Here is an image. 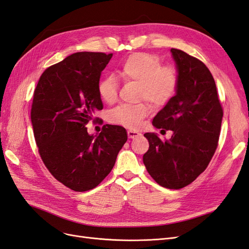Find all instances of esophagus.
<instances>
[{"mask_svg": "<svg viewBox=\"0 0 249 249\" xmlns=\"http://www.w3.org/2000/svg\"><path fill=\"white\" fill-rule=\"evenodd\" d=\"M140 135H141V134H140L139 132H137V131H133V130H129V131H127V136H129L130 139L136 138V137L140 136Z\"/></svg>", "mask_w": 249, "mask_h": 249, "instance_id": "obj_1", "label": "esophagus"}]
</instances>
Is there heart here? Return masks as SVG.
Segmentation results:
<instances>
[{"label":"heart","mask_w":249,"mask_h":249,"mask_svg":"<svg viewBox=\"0 0 249 249\" xmlns=\"http://www.w3.org/2000/svg\"><path fill=\"white\" fill-rule=\"evenodd\" d=\"M118 74L124 80L137 83L140 86V99L146 100L155 107L166 104L175 95L178 85V71L171 66L161 67L159 58L147 53H134L130 55L120 64ZM97 89L104 102L107 104L115 102L117 97L115 77L103 78ZM148 114L149 107L145 104H124L112 109L108 118L113 124L137 129Z\"/></svg>","instance_id":"obj_1"}]
</instances>
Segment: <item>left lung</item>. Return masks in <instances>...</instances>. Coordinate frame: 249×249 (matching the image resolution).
Here are the masks:
<instances>
[{
  "mask_svg": "<svg viewBox=\"0 0 249 249\" xmlns=\"http://www.w3.org/2000/svg\"><path fill=\"white\" fill-rule=\"evenodd\" d=\"M178 74L175 96L157 113L153 125L172 131L162 141L157 133H145L149 148L143 155L147 172L168 189H180L205 171L217 148L223 111L214 78L200 60L171 49Z\"/></svg>",
  "mask_w": 249,
  "mask_h": 249,
  "instance_id": "1",
  "label": "left lung"
}]
</instances>
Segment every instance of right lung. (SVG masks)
<instances>
[{
  "instance_id": "obj_1",
  "label": "right lung",
  "mask_w": 249,
  "mask_h": 249,
  "mask_svg": "<svg viewBox=\"0 0 249 249\" xmlns=\"http://www.w3.org/2000/svg\"><path fill=\"white\" fill-rule=\"evenodd\" d=\"M112 56L74 53L44 71L34 91L31 123L38 152L54 178L73 191L99 185L127 140L120 125H104L95 136L86 127L103 109L97 87Z\"/></svg>"
}]
</instances>
